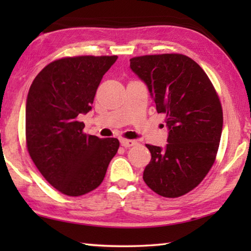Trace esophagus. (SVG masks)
I'll list each match as a JSON object with an SVG mask.
<instances>
[{
  "label": "esophagus",
  "mask_w": 251,
  "mask_h": 251,
  "mask_svg": "<svg viewBox=\"0 0 251 251\" xmlns=\"http://www.w3.org/2000/svg\"><path fill=\"white\" fill-rule=\"evenodd\" d=\"M121 144L122 146L124 147H131V146H135L137 142L134 141V139H121Z\"/></svg>",
  "instance_id": "1"
}]
</instances>
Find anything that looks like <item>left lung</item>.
<instances>
[{"instance_id": "1", "label": "left lung", "mask_w": 251, "mask_h": 251, "mask_svg": "<svg viewBox=\"0 0 251 251\" xmlns=\"http://www.w3.org/2000/svg\"><path fill=\"white\" fill-rule=\"evenodd\" d=\"M129 62L157 112L166 115L168 128L164 148L146 145L151 159L143 179L160 196H182L201 184L217 155L223 131L218 95L201 67L186 55H145Z\"/></svg>"}]
</instances>
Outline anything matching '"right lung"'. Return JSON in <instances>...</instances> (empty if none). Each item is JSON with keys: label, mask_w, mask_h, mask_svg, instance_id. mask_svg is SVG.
Returning <instances> with one entry per match:
<instances>
[{"label": "right lung", "mask_w": 251, "mask_h": 251, "mask_svg": "<svg viewBox=\"0 0 251 251\" xmlns=\"http://www.w3.org/2000/svg\"><path fill=\"white\" fill-rule=\"evenodd\" d=\"M117 56L65 57L50 63L29 87L25 108L28 154L54 188L80 196L97 188L116 155L117 138L83 133L80 114L92 109L96 90Z\"/></svg>", "instance_id": "add662e5"}]
</instances>
